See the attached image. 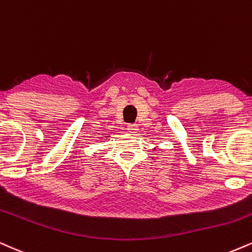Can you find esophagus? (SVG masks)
<instances>
[{
  "mask_svg": "<svg viewBox=\"0 0 252 252\" xmlns=\"http://www.w3.org/2000/svg\"><path fill=\"white\" fill-rule=\"evenodd\" d=\"M127 129H128L129 133L134 134V133L138 132V125H135V124H128L127 125Z\"/></svg>",
  "mask_w": 252,
  "mask_h": 252,
  "instance_id": "34e87169",
  "label": "esophagus"
}]
</instances>
